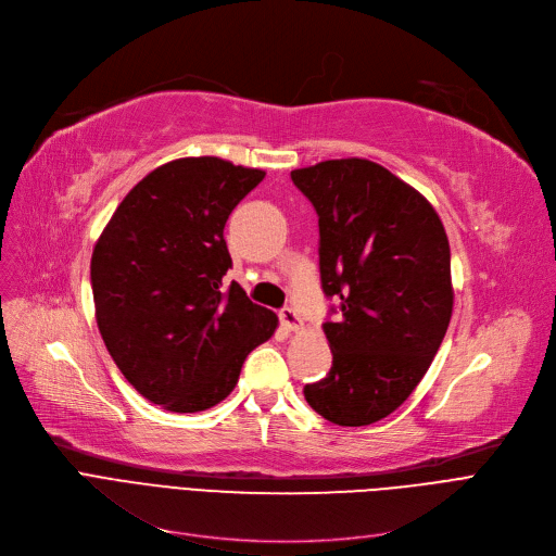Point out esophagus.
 <instances>
[{
  "mask_svg": "<svg viewBox=\"0 0 556 556\" xmlns=\"http://www.w3.org/2000/svg\"><path fill=\"white\" fill-rule=\"evenodd\" d=\"M278 316H280V323L285 325V330H289V332L301 330V316L293 307H282Z\"/></svg>",
  "mask_w": 556,
  "mask_h": 556,
  "instance_id": "esophagus-1",
  "label": "esophagus"
}]
</instances>
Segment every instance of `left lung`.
<instances>
[{
  "label": "left lung",
  "mask_w": 556,
  "mask_h": 556,
  "mask_svg": "<svg viewBox=\"0 0 556 556\" xmlns=\"http://www.w3.org/2000/svg\"><path fill=\"white\" fill-rule=\"evenodd\" d=\"M318 215V269L337 301L323 323L332 368L303 388L339 427H368L400 408L446 334L451 251L435 208L368 159L291 170Z\"/></svg>",
  "instance_id": "1"
}]
</instances>
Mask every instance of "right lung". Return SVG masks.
<instances>
[{"label": "right lung", "instance_id": "add662e5", "mask_svg": "<svg viewBox=\"0 0 556 556\" xmlns=\"http://www.w3.org/2000/svg\"><path fill=\"white\" fill-rule=\"evenodd\" d=\"M265 179L217 156L163 163L114 211L91 253L96 323L139 393L173 413L219 404L278 316L238 282L224 224Z\"/></svg>", "mask_w": 556, "mask_h": 556}]
</instances>
